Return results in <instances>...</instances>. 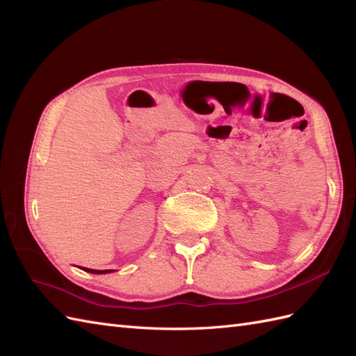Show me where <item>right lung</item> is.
I'll list each match as a JSON object with an SVG mask.
<instances>
[{
    "mask_svg": "<svg viewBox=\"0 0 356 356\" xmlns=\"http://www.w3.org/2000/svg\"><path fill=\"white\" fill-rule=\"evenodd\" d=\"M86 272H90V273H108V272H111V270H93V268H86V267H83Z\"/></svg>",
    "mask_w": 356,
    "mask_h": 356,
    "instance_id": "1",
    "label": "right lung"
}]
</instances>
